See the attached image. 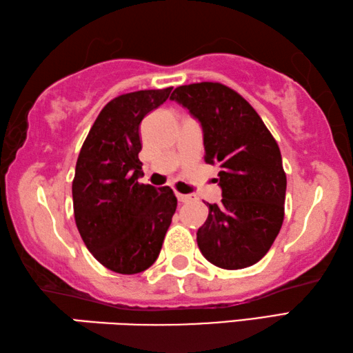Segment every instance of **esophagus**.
I'll use <instances>...</instances> for the list:
<instances>
[{"instance_id": "34e87169", "label": "esophagus", "mask_w": 353, "mask_h": 353, "mask_svg": "<svg viewBox=\"0 0 353 353\" xmlns=\"http://www.w3.org/2000/svg\"><path fill=\"white\" fill-rule=\"evenodd\" d=\"M176 199H178V201H181V203L192 201V196H190V195H183V194H176Z\"/></svg>"}]
</instances>
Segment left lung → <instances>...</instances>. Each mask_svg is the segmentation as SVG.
I'll list each match as a JSON object with an SVG mask.
<instances>
[{
	"mask_svg": "<svg viewBox=\"0 0 353 353\" xmlns=\"http://www.w3.org/2000/svg\"><path fill=\"white\" fill-rule=\"evenodd\" d=\"M172 101L203 128L205 161L217 164L221 203L209 205L199 231L201 254L215 267L240 270L267 254L281 231L287 175L273 134L245 99L219 82L175 88Z\"/></svg>",
	"mask_w": 353,
	"mask_h": 353,
	"instance_id": "1",
	"label": "left lung"
}]
</instances>
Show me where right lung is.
Instances as JSON below:
<instances>
[{"mask_svg": "<svg viewBox=\"0 0 353 353\" xmlns=\"http://www.w3.org/2000/svg\"><path fill=\"white\" fill-rule=\"evenodd\" d=\"M172 88L117 96L99 113L80 148L72 180L74 219L97 262L119 274L152 267L176 209L169 186L141 184L139 123Z\"/></svg>", "mask_w": 353, "mask_h": 353, "instance_id": "obj_1", "label": "right lung"}]
</instances>
